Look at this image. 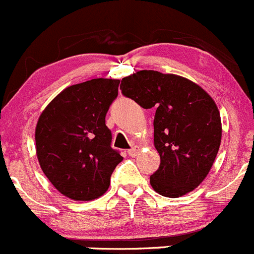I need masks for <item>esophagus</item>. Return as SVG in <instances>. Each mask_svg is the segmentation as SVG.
<instances>
[{
    "instance_id": "esophagus-1",
    "label": "esophagus",
    "mask_w": 254,
    "mask_h": 254,
    "mask_svg": "<svg viewBox=\"0 0 254 254\" xmlns=\"http://www.w3.org/2000/svg\"><path fill=\"white\" fill-rule=\"evenodd\" d=\"M139 150H140L139 146H133L132 149H129V150H128V155L132 156V158H134V156L138 155Z\"/></svg>"
}]
</instances>
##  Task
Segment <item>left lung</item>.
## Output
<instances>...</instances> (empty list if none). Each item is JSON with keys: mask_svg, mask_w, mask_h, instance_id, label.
I'll use <instances>...</instances> for the list:
<instances>
[{"mask_svg": "<svg viewBox=\"0 0 254 254\" xmlns=\"http://www.w3.org/2000/svg\"><path fill=\"white\" fill-rule=\"evenodd\" d=\"M122 94L143 109L155 106L154 146L160 166L150 176L159 194L179 198L204 181L221 143V119L215 101L181 75L138 70L122 78Z\"/></svg>", "mask_w": 254, "mask_h": 254, "instance_id": "1", "label": "left lung"}]
</instances>
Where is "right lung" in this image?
<instances>
[{
	"instance_id": "right-lung-1",
	"label": "right lung",
	"mask_w": 254,
	"mask_h": 254,
	"mask_svg": "<svg viewBox=\"0 0 254 254\" xmlns=\"http://www.w3.org/2000/svg\"><path fill=\"white\" fill-rule=\"evenodd\" d=\"M119 79L96 78L70 85L39 116L35 149L54 187L73 200H93L109 190L124 158L111 148L105 116L119 94Z\"/></svg>"
}]
</instances>
